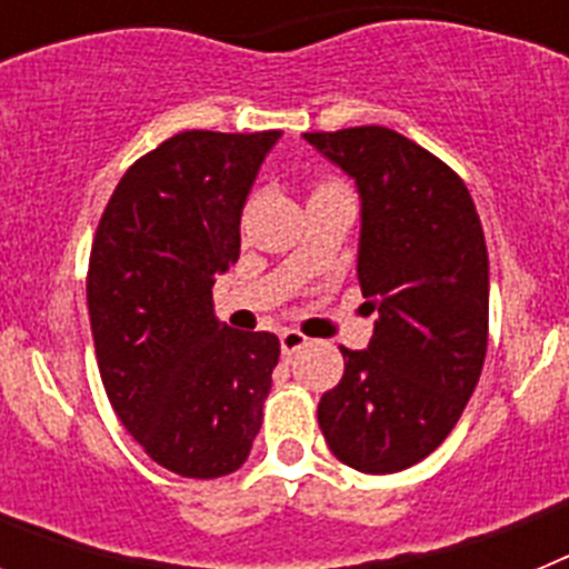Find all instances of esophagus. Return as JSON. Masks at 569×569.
Returning <instances> with one entry per match:
<instances>
[{"label":"esophagus","mask_w":569,"mask_h":569,"mask_svg":"<svg viewBox=\"0 0 569 569\" xmlns=\"http://www.w3.org/2000/svg\"><path fill=\"white\" fill-rule=\"evenodd\" d=\"M279 341H281V356H284V359H290V356L299 353L301 347L308 345V336L299 333V330H281Z\"/></svg>","instance_id":"esophagus-1"}]
</instances>
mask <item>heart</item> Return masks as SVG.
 I'll list each match as a JSON object with an SVG mask.
<instances>
[{"mask_svg": "<svg viewBox=\"0 0 569 569\" xmlns=\"http://www.w3.org/2000/svg\"><path fill=\"white\" fill-rule=\"evenodd\" d=\"M325 190H341L339 184H333V182H321V184H316V193H325Z\"/></svg>", "mask_w": 569, "mask_h": 569, "instance_id": "1", "label": "heart"}]
</instances>
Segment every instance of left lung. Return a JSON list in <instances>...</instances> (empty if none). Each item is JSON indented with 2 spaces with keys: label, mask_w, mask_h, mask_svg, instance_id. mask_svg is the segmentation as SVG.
I'll list each match as a JSON object with an SVG mask.
<instances>
[{
  "label": "left lung",
  "mask_w": 569,
  "mask_h": 569,
  "mask_svg": "<svg viewBox=\"0 0 569 569\" xmlns=\"http://www.w3.org/2000/svg\"><path fill=\"white\" fill-rule=\"evenodd\" d=\"M356 179L359 284L379 313L367 350L319 401L341 465L399 472L453 430L487 353L490 268L470 190L439 156L381 124L305 133Z\"/></svg>",
  "instance_id": "8db88e82"
}]
</instances>
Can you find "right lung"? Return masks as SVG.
I'll list each match as a JSON object with an SVG mask.
<instances>
[{"instance_id": "right-lung-1", "label": "right lung", "mask_w": 569, "mask_h": 569, "mask_svg": "<svg viewBox=\"0 0 569 569\" xmlns=\"http://www.w3.org/2000/svg\"><path fill=\"white\" fill-rule=\"evenodd\" d=\"M279 130H184L136 159L99 219L88 310L99 376L144 453L184 479L239 470L279 361L273 333L213 316L241 208Z\"/></svg>"}]
</instances>
